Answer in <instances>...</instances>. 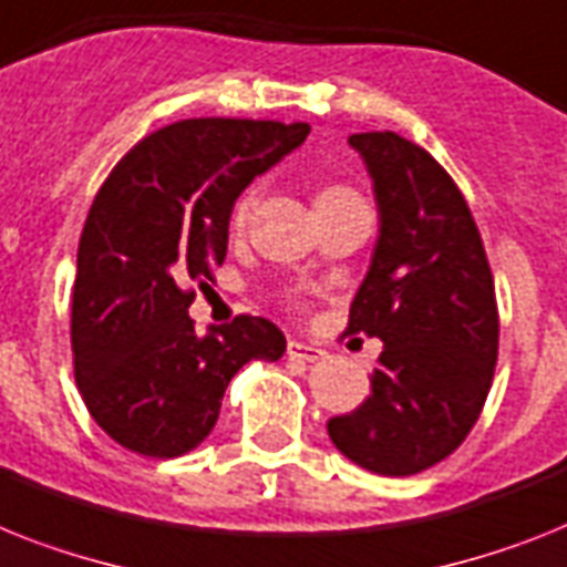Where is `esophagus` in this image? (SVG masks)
<instances>
[{
    "instance_id": "1",
    "label": "esophagus",
    "mask_w": 567,
    "mask_h": 567,
    "mask_svg": "<svg viewBox=\"0 0 567 567\" xmlns=\"http://www.w3.org/2000/svg\"><path fill=\"white\" fill-rule=\"evenodd\" d=\"M287 353L292 359H301V362H318V359H324V350L318 348V344H310V341H298V339L289 341Z\"/></svg>"
}]
</instances>
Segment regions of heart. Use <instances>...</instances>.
<instances>
[{
	"label": "heart",
	"instance_id": "1",
	"mask_svg": "<svg viewBox=\"0 0 567 567\" xmlns=\"http://www.w3.org/2000/svg\"><path fill=\"white\" fill-rule=\"evenodd\" d=\"M344 199H357V194H353L348 185H321V188L316 190V208H321V205L344 203ZM251 203H255V196L246 194L240 203L234 205V226H243V223H246V217H249V210H251Z\"/></svg>",
	"mask_w": 567,
	"mask_h": 567
}]
</instances>
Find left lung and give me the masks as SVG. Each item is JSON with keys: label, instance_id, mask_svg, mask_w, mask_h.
<instances>
[{"label": "left lung", "instance_id": "left-lung-1", "mask_svg": "<svg viewBox=\"0 0 567 567\" xmlns=\"http://www.w3.org/2000/svg\"><path fill=\"white\" fill-rule=\"evenodd\" d=\"M348 144L379 210L348 330L382 341V353L368 400L327 420V434L362 470L402 478L452 455L484 409L498 359L495 284L470 205L423 147L396 133Z\"/></svg>", "mask_w": 567, "mask_h": 567}]
</instances>
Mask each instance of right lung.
I'll list each match as a JSON object with an SVG mask.
<instances>
[{"instance_id": "add662e5", "label": "right lung", "mask_w": 567, "mask_h": 567, "mask_svg": "<svg viewBox=\"0 0 567 567\" xmlns=\"http://www.w3.org/2000/svg\"><path fill=\"white\" fill-rule=\"evenodd\" d=\"M310 135V124L190 118L121 158L89 208L72 295L74 382L130 452L179 457L214 432L228 382L287 339L257 316L196 333L194 287L214 284L237 196Z\"/></svg>"}]
</instances>
